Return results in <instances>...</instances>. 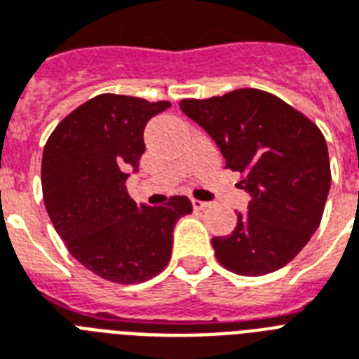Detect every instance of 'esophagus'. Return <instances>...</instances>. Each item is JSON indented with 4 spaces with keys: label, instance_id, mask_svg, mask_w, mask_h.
<instances>
[{
    "label": "esophagus",
    "instance_id": "34e87169",
    "mask_svg": "<svg viewBox=\"0 0 359 359\" xmlns=\"http://www.w3.org/2000/svg\"><path fill=\"white\" fill-rule=\"evenodd\" d=\"M208 205H209L208 202H202V200H196V198H193V208L196 209V211H202V209H205Z\"/></svg>",
    "mask_w": 359,
    "mask_h": 359
}]
</instances>
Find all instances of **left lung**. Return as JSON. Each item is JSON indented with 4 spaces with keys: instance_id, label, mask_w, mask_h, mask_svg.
Masks as SVG:
<instances>
[{
    "instance_id": "obj_1",
    "label": "left lung",
    "mask_w": 359,
    "mask_h": 359,
    "mask_svg": "<svg viewBox=\"0 0 359 359\" xmlns=\"http://www.w3.org/2000/svg\"><path fill=\"white\" fill-rule=\"evenodd\" d=\"M180 107L211 135L226 168L245 174L239 183L250 194L233 231L211 241L220 265L241 276L287 265L323 219L332 183L325 135L306 114L259 88L187 98Z\"/></svg>"
}]
</instances>
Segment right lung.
<instances>
[{"mask_svg":"<svg viewBox=\"0 0 359 359\" xmlns=\"http://www.w3.org/2000/svg\"><path fill=\"white\" fill-rule=\"evenodd\" d=\"M170 102L100 94L59 122L42 154V194L66 248L96 276L140 283L172 256V231L193 213L187 196L137 205L126 180L144 154V126Z\"/></svg>","mask_w":359,"mask_h":359,"instance_id":"1","label":"right lung"}]
</instances>
